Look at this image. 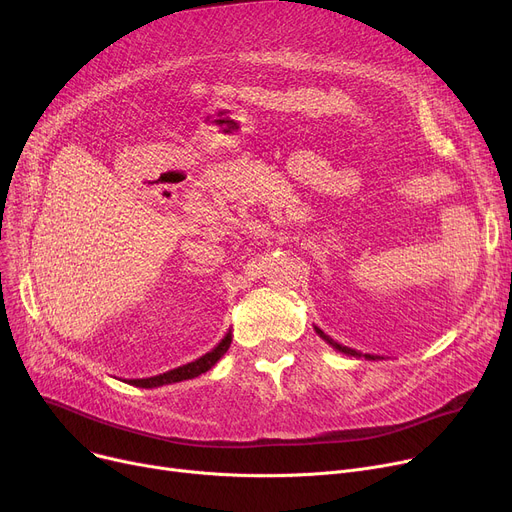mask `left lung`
I'll list each match as a JSON object with an SVG mask.
<instances>
[{
    "label": "left lung",
    "mask_w": 512,
    "mask_h": 512,
    "mask_svg": "<svg viewBox=\"0 0 512 512\" xmlns=\"http://www.w3.org/2000/svg\"><path fill=\"white\" fill-rule=\"evenodd\" d=\"M315 332L319 334V338H324L332 348H336L338 353H344V355H348V357H365V359H369V361H375V359H384V357H378V355H363V353H359V351H355V348H348V346H342V344H338L336 340H332L328 334H324L321 332L317 326H315Z\"/></svg>",
    "instance_id": "obj_1"
}]
</instances>
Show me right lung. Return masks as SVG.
Here are the masks:
<instances>
[{"label": "right lung", "mask_w": 512, "mask_h": 512, "mask_svg": "<svg viewBox=\"0 0 512 512\" xmlns=\"http://www.w3.org/2000/svg\"><path fill=\"white\" fill-rule=\"evenodd\" d=\"M230 342H232V332H228L220 344L211 348L209 353H205L203 357H199L197 361L193 363H186L182 367H176V369H170L166 373H159V375H153V378H143V380H128L130 386H137V388H159V386H166V384H176V382H184V380H193L197 378V375L209 371L215 363H218L226 351L230 348Z\"/></svg>", "instance_id": "add662e5"}]
</instances>
